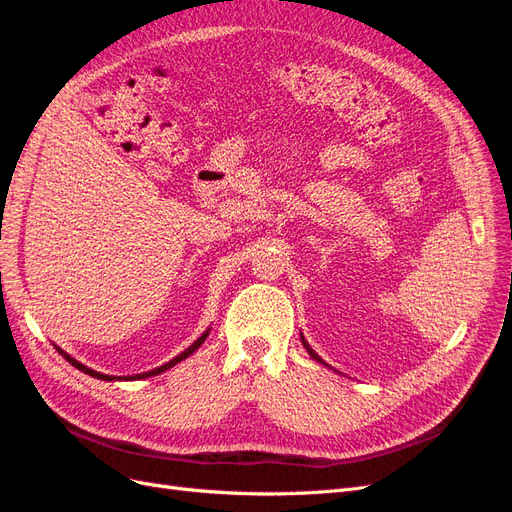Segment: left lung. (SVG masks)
Wrapping results in <instances>:
<instances>
[{
    "label": "left lung",
    "instance_id": "1",
    "mask_svg": "<svg viewBox=\"0 0 512 512\" xmlns=\"http://www.w3.org/2000/svg\"><path fill=\"white\" fill-rule=\"evenodd\" d=\"M303 346H305V348H307V352H309V356H312V359H316V361H318V363H324V361H322V359H320V356H318V354H316V352H314V350H312V348H309V344H307V342H305V339H303Z\"/></svg>",
    "mask_w": 512,
    "mask_h": 512
}]
</instances>
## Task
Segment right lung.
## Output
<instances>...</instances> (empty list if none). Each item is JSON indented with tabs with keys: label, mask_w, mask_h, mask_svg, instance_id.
Wrapping results in <instances>:
<instances>
[{
	"label": "right lung",
	"mask_w": 512,
	"mask_h": 512,
	"mask_svg": "<svg viewBox=\"0 0 512 512\" xmlns=\"http://www.w3.org/2000/svg\"><path fill=\"white\" fill-rule=\"evenodd\" d=\"M207 335H209V331L205 333V335H200L196 342L185 350V352H181L179 356H175L173 361H168V363H164V365H160V367H156V369H151V371H147V374H136V376H123V378H115V376H106V374H100V371H94V369H89V367H85L83 363H79L76 359H72L70 354H66L64 350H59V354H64V359L68 361V363H72L76 369H81L83 374H89V376H94V378H98V380H141V378H149V376H158V374H162V371H166L168 367H173V365H177L179 361H183V359H188V356L192 354V352H196L200 346H203V342L207 339Z\"/></svg>",
	"instance_id": "right-lung-1"
}]
</instances>
